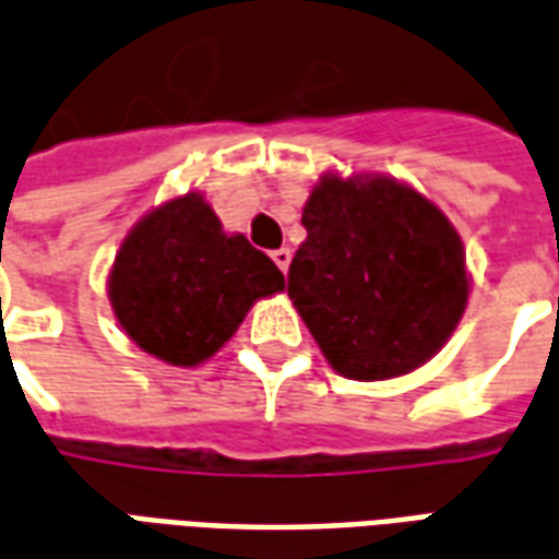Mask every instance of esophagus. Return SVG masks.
I'll list each match as a JSON object with an SVG mask.
<instances>
[{
  "instance_id": "1",
  "label": "esophagus",
  "mask_w": 559,
  "mask_h": 559,
  "mask_svg": "<svg viewBox=\"0 0 559 559\" xmlns=\"http://www.w3.org/2000/svg\"><path fill=\"white\" fill-rule=\"evenodd\" d=\"M271 259L276 261V267H280V271L286 273L288 271V264H292V249H276V252H271Z\"/></svg>"
}]
</instances>
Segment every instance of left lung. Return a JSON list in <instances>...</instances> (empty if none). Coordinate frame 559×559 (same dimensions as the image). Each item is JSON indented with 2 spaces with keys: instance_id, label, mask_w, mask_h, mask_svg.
Listing matches in <instances>:
<instances>
[{
  "instance_id": "obj_1",
  "label": "left lung",
  "mask_w": 559,
  "mask_h": 559,
  "mask_svg": "<svg viewBox=\"0 0 559 559\" xmlns=\"http://www.w3.org/2000/svg\"><path fill=\"white\" fill-rule=\"evenodd\" d=\"M300 223L288 298L336 373L397 379L449 343L469 271L457 228L430 198L385 174L324 171Z\"/></svg>"
}]
</instances>
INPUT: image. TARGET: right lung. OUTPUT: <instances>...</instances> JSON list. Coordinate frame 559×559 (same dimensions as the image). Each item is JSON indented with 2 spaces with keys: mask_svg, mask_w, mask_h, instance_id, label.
<instances>
[{
  "mask_svg": "<svg viewBox=\"0 0 559 559\" xmlns=\"http://www.w3.org/2000/svg\"><path fill=\"white\" fill-rule=\"evenodd\" d=\"M283 288V271L243 235H228L201 192L144 213L108 273L110 310L126 336L174 367L213 358L252 304Z\"/></svg>",
  "mask_w": 559,
  "mask_h": 559,
  "instance_id": "1",
  "label": "right lung"
}]
</instances>
